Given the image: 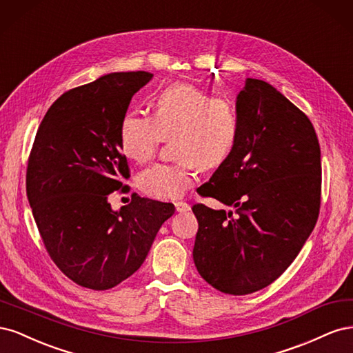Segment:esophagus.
<instances>
[{
  "instance_id": "esophagus-1",
  "label": "esophagus",
  "mask_w": 353,
  "mask_h": 353,
  "mask_svg": "<svg viewBox=\"0 0 353 353\" xmlns=\"http://www.w3.org/2000/svg\"><path fill=\"white\" fill-rule=\"evenodd\" d=\"M175 209L179 213H184V212L190 210V205H188V203H185V201H176L175 203Z\"/></svg>"
}]
</instances>
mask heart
Returning <instances> with one entry per match:
<instances>
[{
	"label": "heart",
	"mask_w": 353,
	"mask_h": 353,
	"mask_svg": "<svg viewBox=\"0 0 353 353\" xmlns=\"http://www.w3.org/2000/svg\"><path fill=\"white\" fill-rule=\"evenodd\" d=\"M174 165L157 163L138 176L144 194L159 200L183 197L194 184V169H215L234 150L239 116L234 105L193 83L176 82L153 99V114L126 113L119 128L123 154L138 163L150 160L163 138L174 137Z\"/></svg>",
	"instance_id": "heart-1"
}]
</instances>
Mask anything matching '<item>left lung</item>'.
<instances>
[{
	"label": "left lung",
	"instance_id": "left-lung-1",
	"mask_svg": "<svg viewBox=\"0 0 353 353\" xmlns=\"http://www.w3.org/2000/svg\"><path fill=\"white\" fill-rule=\"evenodd\" d=\"M239 138L199 193L236 213L194 205L193 259L216 290L241 296L270 285L311 236L321 197V150L307 116L268 82L245 79Z\"/></svg>",
	"mask_w": 353,
	"mask_h": 353
}]
</instances>
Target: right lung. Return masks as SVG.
Returning <instances> with one entry per match:
<instances>
[{
    "label": "right lung",
    "mask_w": 353,
    "mask_h": 353,
    "mask_svg": "<svg viewBox=\"0 0 353 353\" xmlns=\"http://www.w3.org/2000/svg\"><path fill=\"white\" fill-rule=\"evenodd\" d=\"M152 78L144 70L113 72L60 95L29 156L26 193L46 249L63 274L92 290H109L140 268L175 213L172 203L138 194L119 210L109 203L130 178L122 117Z\"/></svg>",
    "instance_id": "obj_1"
}]
</instances>
